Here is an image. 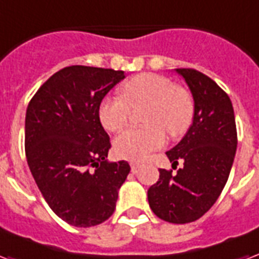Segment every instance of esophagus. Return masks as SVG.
Wrapping results in <instances>:
<instances>
[{
  "mask_svg": "<svg viewBox=\"0 0 259 259\" xmlns=\"http://www.w3.org/2000/svg\"><path fill=\"white\" fill-rule=\"evenodd\" d=\"M130 167H132V172L136 174L138 171V168H140V164H137V163H132Z\"/></svg>",
  "mask_w": 259,
  "mask_h": 259,
  "instance_id": "esophagus-1",
  "label": "esophagus"
}]
</instances>
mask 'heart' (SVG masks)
Here are the masks:
<instances>
[{
    "label": "heart",
    "mask_w": 259,
    "mask_h": 259,
    "mask_svg": "<svg viewBox=\"0 0 259 259\" xmlns=\"http://www.w3.org/2000/svg\"><path fill=\"white\" fill-rule=\"evenodd\" d=\"M122 96H108L99 106V119L108 132H121L132 108L145 106L141 115L145 126L130 127L116 137L114 151L121 159L143 161L163 147L165 132L171 137L186 133L194 119V99L187 90L165 76L141 73L121 85Z\"/></svg>",
    "instance_id": "heart-1"
}]
</instances>
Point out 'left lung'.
<instances>
[{
    "instance_id": "obj_1",
    "label": "left lung",
    "mask_w": 259,
    "mask_h": 259,
    "mask_svg": "<svg viewBox=\"0 0 259 259\" xmlns=\"http://www.w3.org/2000/svg\"><path fill=\"white\" fill-rule=\"evenodd\" d=\"M194 99L193 125L165 155L177 168L159 169V181L148 190L156 216L174 224H186L204 216L222 194L230 177L238 145L234 108L224 91L195 69H175Z\"/></svg>"
}]
</instances>
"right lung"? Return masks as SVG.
I'll use <instances>...</instances> for the list:
<instances>
[{"mask_svg": "<svg viewBox=\"0 0 259 259\" xmlns=\"http://www.w3.org/2000/svg\"><path fill=\"white\" fill-rule=\"evenodd\" d=\"M123 70L73 65L33 95L25 115V156L51 210L74 227H94L115 210L127 161L108 163L110 137L99 119L108 91Z\"/></svg>", "mask_w": 259, "mask_h": 259, "instance_id": "add662e5", "label": "right lung"}]
</instances>
